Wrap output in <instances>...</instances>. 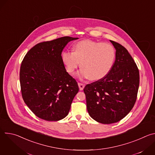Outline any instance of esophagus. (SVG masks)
<instances>
[{
  "label": "esophagus",
  "mask_w": 155,
  "mask_h": 155,
  "mask_svg": "<svg viewBox=\"0 0 155 155\" xmlns=\"http://www.w3.org/2000/svg\"><path fill=\"white\" fill-rule=\"evenodd\" d=\"M78 87H79V89L80 91L83 90V88L84 87V84H83V83H78Z\"/></svg>",
  "instance_id": "esophagus-1"
}]
</instances>
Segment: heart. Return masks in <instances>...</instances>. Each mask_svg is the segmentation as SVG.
Masks as SVG:
<instances>
[{
    "mask_svg": "<svg viewBox=\"0 0 155 155\" xmlns=\"http://www.w3.org/2000/svg\"><path fill=\"white\" fill-rule=\"evenodd\" d=\"M116 51L111 44L85 40L78 41L73 47V52L64 51L61 55L66 71L72 74L80 62L78 75L91 81H98L105 77L112 70Z\"/></svg>",
    "mask_w": 155,
    "mask_h": 155,
    "instance_id": "b5f03b06",
    "label": "heart"
}]
</instances>
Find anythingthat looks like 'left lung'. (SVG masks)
<instances>
[{
    "label": "left lung",
    "mask_w": 155,
    "mask_h": 155,
    "mask_svg": "<svg viewBox=\"0 0 155 155\" xmlns=\"http://www.w3.org/2000/svg\"><path fill=\"white\" fill-rule=\"evenodd\" d=\"M116 50L112 70L102 80L85 86L88 114L102 124L117 123L133 108L139 86V71L133 58L120 43L110 40Z\"/></svg>",
    "instance_id": "obj_1"
}]
</instances>
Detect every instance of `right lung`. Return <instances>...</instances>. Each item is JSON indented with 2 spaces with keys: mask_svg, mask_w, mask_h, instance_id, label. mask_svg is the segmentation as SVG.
<instances>
[{
  "mask_svg": "<svg viewBox=\"0 0 155 155\" xmlns=\"http://www.w3.org/2000/svg\"><path fill=\"white\" fill-rule=\"evenodd\" d=\"M78 38L66 36L39 43L26 53L21 62L22 97L41 119L59 121L69 112L79 88L76 80L66 72L61 53L69 41Z\"/></svg>",
  "mask_w": 155,
  "mask_h": 155,
  "instance_id": "add662e5",
  "label": "right lung"
}]
</instances>
